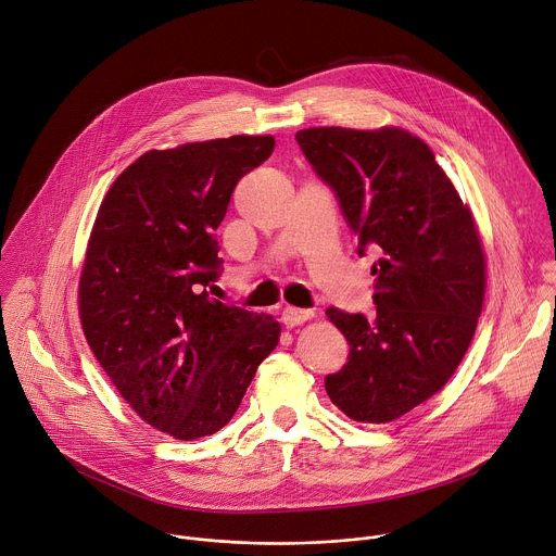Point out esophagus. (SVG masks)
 <instances>
[{"mask_svg": "<svg viewBox=\"0 0 556 556\" xmlns=\"http://www.w3.org/2000/svg\"><path fill=\"white\" fill-rule=\"evenodd\" d=\"M307 318H312V312L309 309H301V307H283L281 312V320L286 327H296L301 323H305Z\"/></svg>", "mask_w": 556, "mask_h": 556, "instance_id": "34e87169", "label": "esophagus"}]
</instances>
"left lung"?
<instances>
[{
  "label": "left lung",
  "mask_w": 556,
  "mask_h": 556,
  "mask_svg": "<svg viewBox=\"0 0 556 556\" xmlns=\"http://www.w3.org/2000/svg\"><path fill=\"white\" fill-rule=\"evenodd\" d=\"M296 143L374 251L376 314L327 307L349 359L325 378L351 419L389 424L439 393L482 312L484 253L473 216L432 150L402 128H305Z\"/></svg>",
  "instance_id": "8db88e82"
}]
</instances>
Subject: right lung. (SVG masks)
Segmentation results:
<instances>
[{
    "label": "right lung",
    "mask_w": 556,
    "mask_h": 556,
    "mask_svg": "<svg viewBox=\"0 0 556 556\" xmlns=\"http://www.w3.org/2000/svg\"><path fill=\"white\" fill-rule=\"evenodd\" d=\"M275 148L233 135L150 150L106 192L80 275V320L106 376L178 441L225 428L279 342L273 316L220 303L216 229L238 180Z\"/></svg>",
    "instance_id": "1"
}]
</instances>
